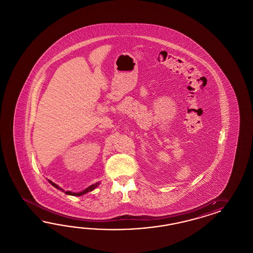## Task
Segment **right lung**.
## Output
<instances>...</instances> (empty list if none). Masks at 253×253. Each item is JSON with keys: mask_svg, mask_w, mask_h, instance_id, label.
Segmentation results:
<instances>
[{"mask_svg": "<svg viewBox=\"0 0 253 253\" xmlns=\"http://www.w3.org/2000/svg\"><path fill=\"white\" fill-rule=\"evenodd\" d=\"M48 182L50 183V184H52L54 187H55L56 189H58V190H61L62 192H64L65 194H67V195H69V196H75V197H80V196H83V195H84L86 193H88V192L92 191V190H94L98 185L100 184V182L98 183H95V184H92V185H90V186H88L87 188H85L84 190H83V191L81 192H71V191H65L63 188H61L59 185H57L56 184H54V182H52L51 180H48Z\"/></svg>", "mask_w": 253, "mask_h": 253, "instance_id": "1", "label": "right lung"}]
</instances>
